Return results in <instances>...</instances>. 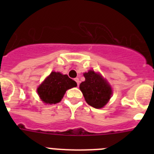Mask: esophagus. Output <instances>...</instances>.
Returning <instances> with one entry per match:
<instances>
[{
    "label": "esophagus",
    "instance_id": "34e87169",
    "mask_svg": "<svg viewBox=\"0 0 154 154\" xmlns=\"http://www.w3.org/2000/svg\"><path fill=\"white\" fill-rule=\"evenodd\" d=\"M75 81L76 82V83H77V85H79V82H80V81H79V78H75Z\"/></svg>",
    "mask_w": 154,
    "mask_h": 154
}]
</instances>
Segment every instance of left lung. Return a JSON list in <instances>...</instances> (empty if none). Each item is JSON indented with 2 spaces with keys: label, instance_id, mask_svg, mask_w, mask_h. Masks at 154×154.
Instances as JSON below:
<instances>
[{
  "label": "left lung",
  "instance_id": "1",
  "mask_svg": "<svg viewBox=\"0 0 154 154\" xmlns=\"http://www.w3.org/2000/svg\"><path fill=\"white\" fill-rule=\"evenodd\" d=\"M83 75L85 80L80 84L79 89L85 102L94 108H103L112 96V88L106 79L93 70L85 72Z\"/></svg>",
  "mask_w": 154,
  "mask_h": 154
}]
</instances>
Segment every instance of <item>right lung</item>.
I'll list each match as a JSON object with an SVG mask.
<instances>
[{"label": "right lung", "mask_w": 154, "mask_h": 154, "mask_svg": "<svg viewBox=\"0 0 154 154\" xmlns=\"http://www.w3.org/2000/svg\"><path fill=\"white\" fill-rule=\"evenodd\" d=\"M77 83L67 75L51 72V74L38 87L37 92L43 103L46 104H55L62 100L65 92Z\"/></svg>", "instance_id": "1"}]
</instances>
